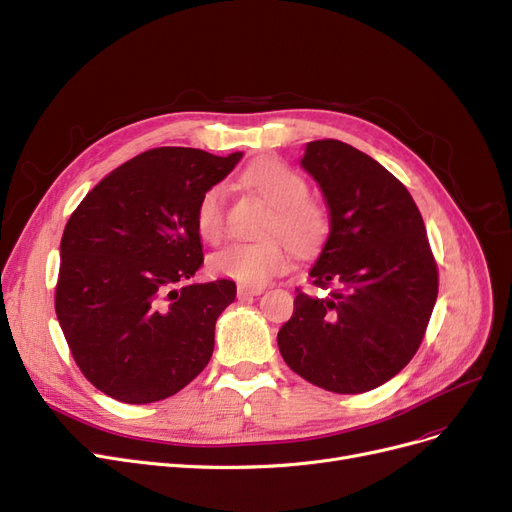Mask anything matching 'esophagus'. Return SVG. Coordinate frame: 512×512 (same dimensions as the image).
Listing matches in <instances>:
<instances>
[{
  "label": "esophagus",
  "instance_id": "obj_1",
  "mask_svg": "<svg viewBox=\"0 0 512 512\" xmlns=\"http://www.w3.org/2000/svg\"><path fill=\"white\" fill-rule=\"evenodd\" d=\"M263 293V288H251V286H238V299H247V297H257Z\"/></svg>",
  "mask_w": 512,
  "mask_h": 512
}]
</instances>
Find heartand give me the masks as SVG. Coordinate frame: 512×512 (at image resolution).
<instances>
[{
    "instance_id": "1",
    "label": "heart",
    "mask_w": 512,
    "mask_h": 512,
    "mask_svg": "<svg viewBox=\"0 0 512 512\" xmlns=\"http://www.w3.org/2000/svg\"><path fill=\"white\" fill-rule=\"evenodd\" d=\"M242 184L272 205L265 219V234H282L297 249H311L326 232L324 209L307 198V182L280 161H263L242 173ZM228 198L224 186L203 192L196 207V226L201 236L217 242L226 230ZM291 253L278 236L257 242H234L211 257V268L244 286H263L288 268Z\"/></svg>"
}]
</instances>
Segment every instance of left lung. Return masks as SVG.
<instances>
[{
  "mask_svg": "<svg viewBox=\"0 0 512 512\" xmlns=\"http://www.w3.org/2000/svg\"><path fill=\"white\" fill-rule=\"evenodd\" d=\"M301 165L328 205L330 234L309 270V284L328 297L297 288L278 347L311 385L364 393L393 379L418 351L437 299V263L414 198L368 154L316 140Z\"/></svg>",
  "mask_w": 512,
  "mask_h": 512,
  "instance_id": "left-lung-1",
  "label": "left lung"
}]
</instances>
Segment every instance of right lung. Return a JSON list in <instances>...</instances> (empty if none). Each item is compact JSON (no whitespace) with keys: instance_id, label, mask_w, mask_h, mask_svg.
Masks as SVG:
<instances>
[{"instance_id":"1","label":"right lung","mask_w":512,"mask_h":512,"mask_svg":"<svg viewBox=\"0 0 512 512\" xmlns=\"http://www.w3.org/2000/svg\"><path fill=\"white\" fill-rule=\"evenodd\" d=\"M242 152L146 150L108 173L60 242L56 316L83 376L125 404L175 395L205 370L232 280L186 284L201 268L196 207Z\"/></svg>"}]
</instances>
